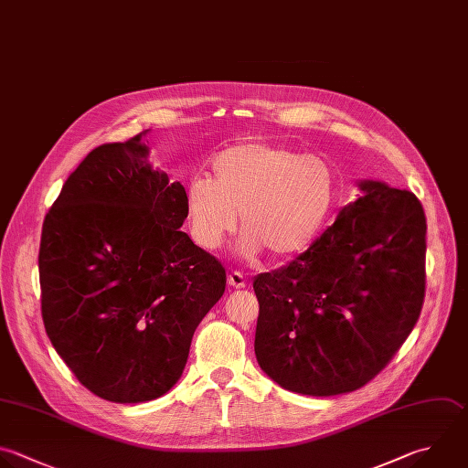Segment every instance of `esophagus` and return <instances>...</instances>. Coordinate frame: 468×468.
Here are the masks:
<instances>
[{
  "label": "esophagus",
  "instance_id": "esophagus-1",
  "mask_svg": "<svg viewBox=\"0 0 468 468\" xmlns=\"http://www.w3.org/2000/svg\"><path fill=\"white\" fill-rule=\"evenodd\" d=\"M227 282H229V285L234 287V289H243V287L247 285V280H245V276H243L241 272H230L229 278H227Z\"/></svg>",
  "mask_w": 468,
  "mask_h": 468
}]
</instances>
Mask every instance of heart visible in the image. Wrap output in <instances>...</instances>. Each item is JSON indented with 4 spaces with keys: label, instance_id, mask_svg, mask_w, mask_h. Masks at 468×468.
<instances>
[{
    "label": "heart",
    "instance_id": "obj_1",
    "mask_svg": "<svg viewBox=\"0 0 468 468\" xmlns=\"http://www.w3.org/2000/svg\"><path fill=\"white\" fill-rule=\"evenodd\" d=\"M214 179L194 176L185 186V214L192 239L216 250L245 229L238 252L254 260L263 250L289 258L324 229L336 201V174L316 155L267 143L223 150L212 161Z\"/></svg>",
    "mask_w": 468,
    "mask_h": 468
}]
</instances>
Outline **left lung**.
Returning <instances> with one entry per match:
<instances>
[{"label":"left lung","instance_id":"8db88e82","mask_svg":"<svg viewBox=\"0 0 468 468\" xmlns=\"http://www.w3.org/2000/svg\"><path fill=\"white\" fill-rule=\"evenodd\" d=\"M289 265L254 278V353L282 388L313 397L367 384L411 333L424 300L426 219L419 199L382 181Z\"/></svg>","mask_w":468,"mask_h":468}]
</instances>
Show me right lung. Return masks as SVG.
<instances>
[{
	"label": "right lung",
	"instance_id": "right-lung-1",
	"mask_svg": "<svg viewBox=\"0 0 468 468\" xmlns=\"http://www.w3.org/2000/svg\"><path fill=\"white\" fill-rule=\"evenodd\" d=\"M185 219V186L150 163L143 133L88 154L44 219L48 336L106 400L172 389L196 327L225 292L223 265L179 230Z\"/></svg>",
	"mask_w": 468,
	"mask_h": 468
}]
</instances>
